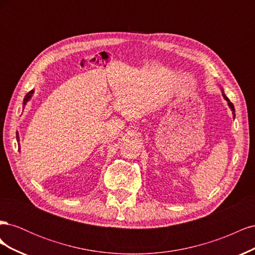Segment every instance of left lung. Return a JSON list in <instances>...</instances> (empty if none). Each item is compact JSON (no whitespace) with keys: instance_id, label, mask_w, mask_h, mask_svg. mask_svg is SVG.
Here are the masks:
<instances>
[{"instance_id":"1","label":"left lung","mask_w":255,"mask_h":255,"mask_svg":"<svg viewBox=\"0 0 255 255\" xmlns=\"http://www.w3.org/2000/svg\"><path fill=\"white\" fill-rule=\"evenodd\" d=\"M221 91H222V96H223V98H225V99L227 100V101H228V104H229V106H230V109L233 111V115H234V116H233V117H235V114H234V113H235V109H234V105H233V103L230 101V100H229V98H228V97H227V96L225 95V92H223V90H221Z\"/></svg>"}]
</instances>
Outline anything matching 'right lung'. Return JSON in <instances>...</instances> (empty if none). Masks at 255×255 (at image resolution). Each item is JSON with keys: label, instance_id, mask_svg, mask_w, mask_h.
I'll use <instances>...</instances> for the list:
<instances>
[{"label": "right lung", "instance_id": "1", "mask_svg": "<svg viewBox=\"0 0 255 255\" xmlns=\"http://www.w3.org/2000/svg\"><path fill=\"white\" fill-rule=\"evenodd\" d=\"M33 92H34V90H30L29 92H27L26 94V96H25V98H24V100H23V107H24V105L26 104V102L28 101V100L30 99V97L33 96ZM17 139H19V136H18V133H17Z\"/></svg>", "mask_w": 255, "mask_h": 255}]
</instances>
